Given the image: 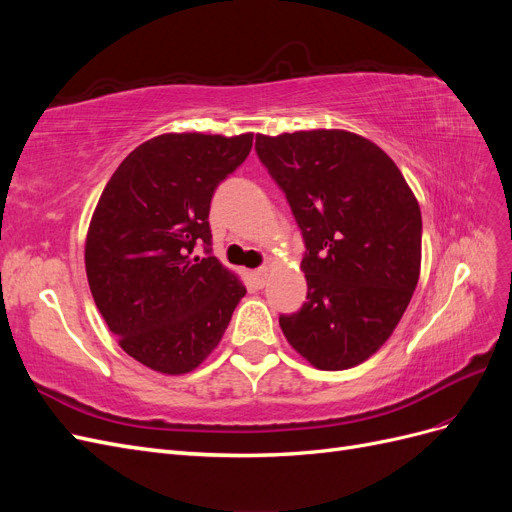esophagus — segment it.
Instances as JSON below:
<instances>
[{
    "label": "esophagus",
    "mask_w": 512,
    "mask_h": 512,
    "mask_svg": "<svg viewBox=\"0 0 512 512\" xmlns=\"http://www.w3.org/2000/svg\"><path fill=\"white\" fill-rule=\"evenodd\" d=\"M252 277L256 280V284L262 288L267 284V277H269V269L267 267H262V269H256V271H252Z\"/></svg>",
    "instance_id": "obj_1"
}]
</instances>
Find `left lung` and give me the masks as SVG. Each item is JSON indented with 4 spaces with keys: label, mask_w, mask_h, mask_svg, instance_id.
<instances>
[{
    "label": "left lung",
    "mask_w": 512,
    "mask_h": 512,
    "mask_svg": "<svg viewBox=\"0 0 512 512\" xmlns=\"http://www.w3.org/2000/svg\"><path fill=\"white\" fill-rule=\"evenodd\" d=\"M305 256L307 301L280 316L288 344L324 371L367 361L391 337L421 275V209L397 164L346 130L256 134Z\"/></svg>",
    "instance_id": "1"
}]
</instances>
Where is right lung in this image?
Returning <instances> with one entry per match:
<instances>
[{"label":"right lung","instance_id":"1","mask_svg":"<svg viewBox=\"0 0 512 512\" xmlns=\"http://www.w3.org/2000/svg\"><path fill=\"white\" fill-rule=\"evenodd\" d=\"M254 134H160L108 179L91 215L85 269L108 329L145 367L196 369L218 348L245 286L211 256L209 207ZM203 244L208 256L196 257Z\"/></svg>","mask_w":512,"mask_h":512}]
</instances>
